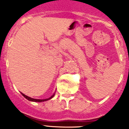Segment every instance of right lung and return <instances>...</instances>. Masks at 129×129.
<instances>
[{"label": "right lung", "mask_w": 129, "mask_h": 129, "mask_svg": "<svg viewBox=\"0 0 129 129\" xmlns=\"http://www.w3.org/2000/svg\"><path fill=\"white\" fill-rule=\"evenodd\" d=\"M21 94H22V95H23V96H24V97H25L26 99H27L28 100H29V101H32V102H44V101H47V100H50L51 98H52L55 95V94H54L53 95H52V96H51L50 98H47V99H43V100H41V99H35V98H31V97H29V96H26V95H25V94H23V93H21Z\"/></svg>", "instance_id": "right-lung-1"}]
</instances>
